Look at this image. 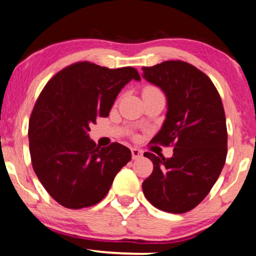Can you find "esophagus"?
<instances>
[{"instance_id":"34e87169","label":"esophagus","mask_w":256,"mask_h":256,"mask_svg":"<svg viewBox=\"0 0 256 256\" xmlns=\"http://www.w3.org/2000/svg\"><path fill=\"white\" fill-rule=\"evenodd\" d=\"M131 153H132V159H134V160L139 159L142 156V152L140 151V150H138V148H132L131 150Z\"/></svg>"}]
</instances>
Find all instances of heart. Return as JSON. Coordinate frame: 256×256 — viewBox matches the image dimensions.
Listing matches in <instances>:
<instances>
[{"label":"heart","mask_w":256,"mask_h":256,"mask_svg":"<svg viewBox=\"0 0 256 256\" xmlns=\"http://www.w3.org/2000/svg\"><path fill=\"white\" fill-rule=\"evenodd\" d=\"M154 90H156V88H152V86H148V88H144V91H142V92H146V91H154Z\"/></svg>","instance_id":"heart-1"}]
</instances>
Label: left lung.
Wrapping results in <instances>:
<instances>
[{"instance_id": "left-lung-1", "label": "left lung", "mask_w": 256, "mask_h": 256, "mask_svg": "<svg viewBox=\"0 0 256 256\" xmlns=\"http://www.w3.org/2000/svg\"><path fill=\"white\" fill-rule=\"evenodd\" d=\"M142 77L162 88L168 100L166 119L151 142L174 146L171 158L144 153L153 172L142 182V192L164 212H188L210 193L226 162L222 102L212 80L182 60L144 66Z\"/></svg>"}]
</instances>
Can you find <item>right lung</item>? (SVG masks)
Returning a JSON list of instances; mask_svg holds the SVG:
<instances>
[{"label":"right lung","mask_w":256,"mask_h":256,"mask_svg":"<svg viewBox=\"0 0 256 256\" xmlns=\"http://www.w3.org/2000/svg\"><path fill=\"white\" fill-rule=\"evenodd\" d=\"M132 80H140L134 68L78 62L54 74L40 92L29 120L30 156L37 178L60 205H96L131 160L126 146L112 142L100 148L88 132L98 117H108Z\"/></svg>","instance_id":"add662e5"}]
</instances>
